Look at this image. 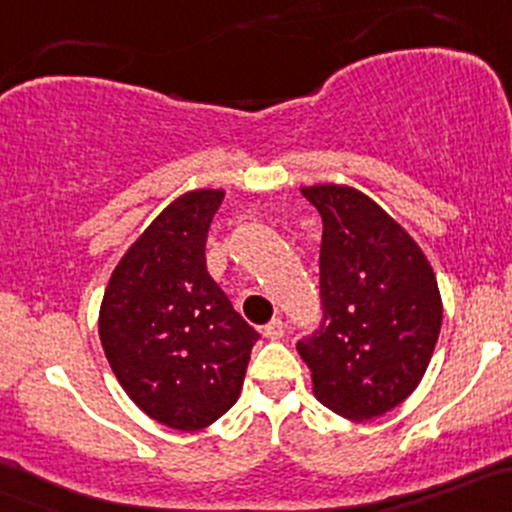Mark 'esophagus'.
I'll return each instance as SVG.
<instances>
[{
    "mask_svg": "<svg viewBox=\"0 0 512 512\" xmlns=\"http://www.w3.org/2000/svg\"><path fill=\"white\" fill-rule=\"evenodd\" d=\"M262 335L269 340H279L284 335V320L282 318H272L269 323L262 328Z\"/></svg>",
    "mask_w": 512,
    "mask_h": 512,
    "instance_id": "34e87169",
    "label": "esophagus"
}]
</instances>
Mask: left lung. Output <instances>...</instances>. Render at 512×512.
I'll return each instance as SVG.
<instances>
[{"mask_svg": "<svg viewBox=\"0 0 512 512\" xmlns=\"http://www.w3.org/2000/svg\"><path fill=\"white\" fill-rule=\"evenodd\" d=\"M301 194L323 218V323L296 350L323 406L347 420L379 418L430 364L442 328L435 272L411 233L359 189L313 184Z\"/></svg>", "mask_w": 512, "mask_h": 512, "instance_id": "left-lung-1", "label": "left lung"}]
</instances>
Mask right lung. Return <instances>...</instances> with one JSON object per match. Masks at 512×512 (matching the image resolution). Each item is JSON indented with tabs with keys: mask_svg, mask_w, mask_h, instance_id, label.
Returning <instances> with one entry per match:
<instances>
[{
	"mask_svg": "<svg viewBox=\"0 0 512 512\" xmlns=\"http://www.w3.org/2000/svg\"><path fill=\"white\" fill-rule=\"evenodd\" d=\"M223 189H194L157 213L111 272L99 338L121 389L167 428H209L238 401L260 335L206 269Z\"/></svg>",
	"mask_w": 512,
	"mask_h": 512,
	"instance_id": "add662e5",
	"label": "right lung"
}]
</instances>
